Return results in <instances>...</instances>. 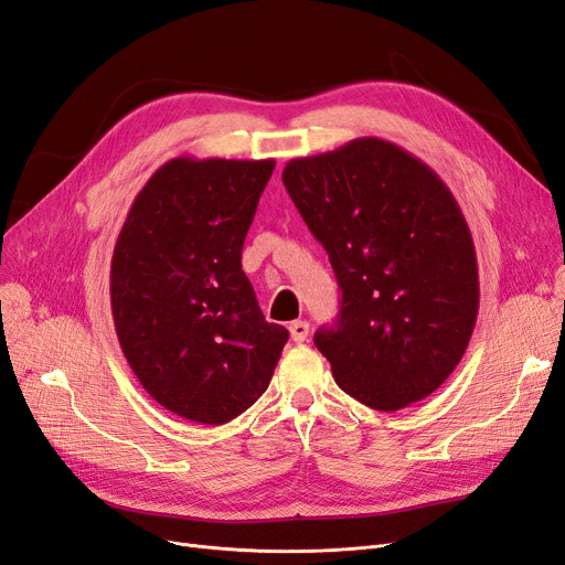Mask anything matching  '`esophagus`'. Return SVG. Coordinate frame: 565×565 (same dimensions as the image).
I'll return each mask as SVG.
<instances>
[{
    "label": "esophagus",
    "mask_w": 565,
    "mask_h": 565,
    "mask_svg": "<svg viewBox=\"0 0 565 565\" xmlns=\"http://www.w3.org/2000/svg\"><path fill=\"white\" fill-rule=\"evenodd\" d=\"M288 332H290V340L302 344V342L307 340V335H309V323L302 321V319L290 321V323H288Z\"/></svg>",
    "instance_id": "esophagus-1"
}]
</instances>
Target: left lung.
I'll return each mask as SVG.
<instances>
[{
	"label": "left lung",
	"mask_w": 565,
	"mask_h": 565,
	"mask_svg": "<svg viewBox=\"0 0 565 565\" xmlns=\"http://www.w3.org/2000/svg\"><path fill=\"white\" fill-rule=\"evenodd\" d=\"M281 179L342 288L338 323L315 335L338 386L380 412L428 398L479 309L472 235L447 183L377 137L294 158Z\"/></svg>",
	"instance_id": "left-lung-1"
}]
</instances>
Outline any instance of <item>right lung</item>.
Instances as JSON below:
<instances>
[{
  "label": "right lung",
  "mask_w": 565,
  "mask_h": 565,
  "mask_svg": "<svg viewBox=\"0 0 565 565\" xmlns=\"http://www.w3.org/2000/svg\"><path fill=\"white\" fill-rule=\"evenodd\" d=\"M275 160L174 158L135 198L111 258V315L139 384L221 426L269 386L288 330L267 323L242 246Z\"/></svg>",
  "instance_id": "1"
}]
</instances>
